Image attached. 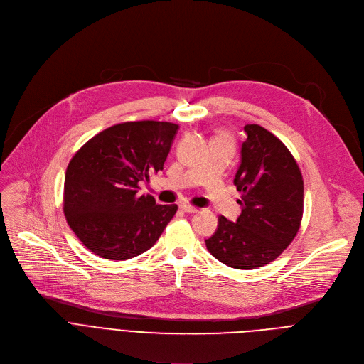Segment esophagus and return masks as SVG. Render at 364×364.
<instances>
[{"label": "esophagus", "instance_id": "esophagus-1", "mask_svg": "<svg viewBox=\"0 0 364 364\" xmlns=\"http://www.w3.org/2000/svg\"><path fill=\"white\" fill-rule=\"evenodd\" d=\"M179 208H181L183 213H188V214H195V213L198 211V208H195V207H192V205H189V204H181Z\"/></svg>", "mask_w": 364, "mask_h": 364}]
</instances>
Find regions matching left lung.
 Segmentation results:
<instances>
[{
  "label": "left lung",
  "mask_w": 364,
  "mask_h": 364,
  "mask_svg": "<svg viewBox=\"0 0 364 364\" xmlns=\"http://www.w3.org/2000/svg\"><path fill=\"white\" fill-rule=\"evenodd\" d=\"M245 132L234 178L241 214L235 223L220 215L205 245L221 263L247 270L269 264L292 243L304 214V179L274 134L259 124H247Z\"/></svg>",
  "instance_id": "left-lung-1"
}]
</instances>
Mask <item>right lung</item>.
Listing matches in <instances>:
<instances>
[{
  "label": "right lung",
  "mask_w": 364,
  "mask_h": 364,
  "mask_svg": "<svg viewBox=\"0 0 364 364\" xmlns=\"http://www.w3.org/2000/svg\"><path fill=\"white\" fill-rule=\"evenodd\" d=\"M179 126L129 121L88 140L70 159L63 213L88 250L108 260L136 257L159 240L178 211L140 195V183L164 169Z\"/></svg>",
  "instance_id": "obj_1"
}]
</instances>
